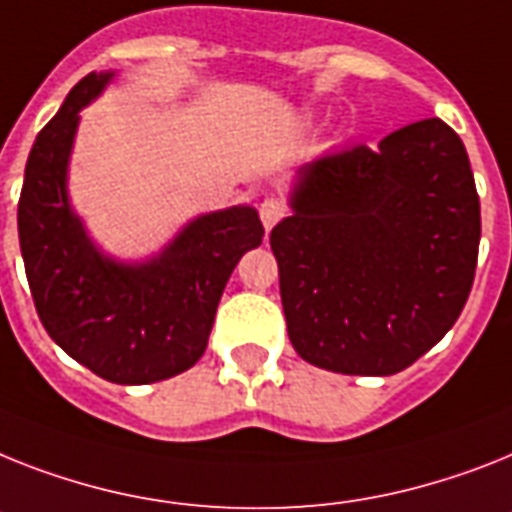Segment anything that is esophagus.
<instances>
[{"label": "esophagus", "instance_id": "obj_1", "mask_svg": "<svg viewBox=\"0 0 512 512\" xmlns=\"http://www.w3.org/2000/svg\"><path fill=\"white\" fill-rule=\"evenodd\" d=\"M285 204H282L280 198H266L264 204L259 206V214H261V225H264V230L269 232L272 230L277 222H280L282 217H285Z\"/></svg>", "mask_w": 512, "mask_h": 512}]
</instances>
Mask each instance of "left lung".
<instances>
[{
    "label": "left lung",
    "instance_id": "left-lung-1",
    "mask_svg": "<svg viewBox=\"0 0 512 512\" xmlns=\"http://www.w3.org/2000/svg\"><path fill=\"white\" fill-rule=\"evenodd\" d=\"M290 209L269 243L303 361L390 377L458 322L481 211L466 146L439 117L303 164Z\"/></svg>",
    "mask_w": 512,
    "mask_h": 512
}]
</instances>
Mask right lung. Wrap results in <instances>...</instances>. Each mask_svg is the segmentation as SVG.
I'll list each match as a JSON object with an SVG mask.
<instances>
[{
    "instance_id": "right-lung-1",
    "label": "right lung",
    "mask_w": 512,
    "mask_h": 512,
    "mask_svg": "<svg viewBox=\"0 0 512 512\" xmlns=\"http://www.w3.org/2000/svg\"><path fill=\"white\" fill-rule=\"evenodd\" d=\"M91 73L36 135L18 204L20 251L38 319L67 356L114 384H151L204 356L219 298L243 253L261 246L253 206L190 219L159 253L120 261L73 209L67 172L80 109L112 83Z\"/></svg>"
}]
</instances>
